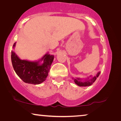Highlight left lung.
Wrapping results in <instances>:
<instances>
[{
  "instance_id": "1",
  "label": "left lung",
  "mask_w": 121,
  "mask_h": 121,
  "mask_svg": "<svg viewBox=\"0 0 121 121\" xmlns=\"http://www.w3.org/2000/svg\"><path fill=\"white\" fill-rule=\"evenodd\" d=\"M99 74H100V72H99L95 76H93L91 75L85 79H83V78H72L74 80V81L75 84L78 86H80V87H86V86L91 85L95 81L97 78L99 77Z\"/></svg>"
}]
</instances>
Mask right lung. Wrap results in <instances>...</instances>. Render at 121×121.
<instances>
[{
  "label": "right lung",
  "instance_id": "right-lung-1",
  "mask_svg": "<svg viewBox=\"0 0 121 121\" xmlns=\"http://www.w3.org/2000/svg\"><path fill=\"white\" fill-rule=\"evenodd\" d=\"M16 44L13 45V48ZM54 56L47 53L39 60L32 61L20 59L14 51L11 52V61L15 72L24 82L33 85H39L45 81Z\"/></svg>",
  "mask_w": 121,
  "mask_h": 121
}]
</instances>
